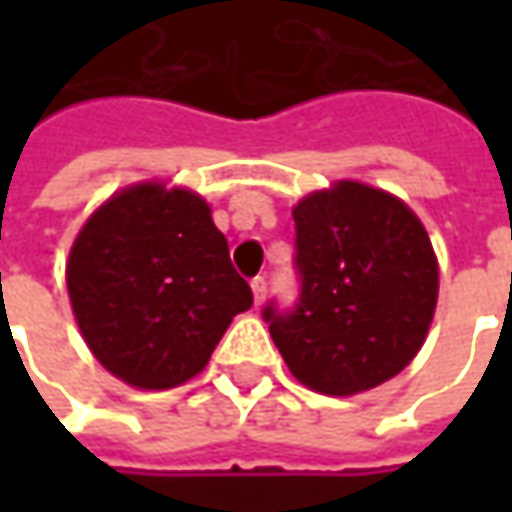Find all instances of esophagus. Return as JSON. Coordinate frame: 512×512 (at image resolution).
I'll use <instances>...</instances> for the list:
<instances>
[{"mask_svg":"<svg viewBox=\"0 0 512 512\" xmlns=\"http://www.w3.org/2000/svg\"><path fill=\"white\" fill-rule=\"evenodd\" d=\"M250 287H253V302H256V305H262V302H265V296H267V279H265V276H256V279L250 282Z\"/></svg>","mask_w":512,"mask_h":512,"instance_id":"esophagus-1","label":"esophagus"}]
</instances>
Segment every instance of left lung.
<instances>
[{
	"instance_id": "obj_1",
	"label": "left lung",
	"mask_w": 512,
	"mask_h": 512,
	"mask_svg": "<svg viewBox=\"0 0 512 512\" xmlns=\"http://www.w3.org/2000/svg\"><path fill=\"white\" fill-rule=\"evenodd\" d=\"M299 299L262 310L290 373L316 393L353 396L402 373L439 296L422 222L396 196L339 182L293 210Z\"/></svg>"
}]
</instances>
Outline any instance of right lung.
I'll use <instances>...</instances> for the list:
<instances>
[{
  "mask_svg": "<svg viewBox=\"0 0 512 512\" xmlns=\"http://www.w3.org/2000/svg\"><path fill=\"white\" fill-rule=\"evenodd\" d=\"M68 293L93 356L142 390L193 379L253 290L210 207L190 190L136 185L76 236Z\"/></svg>",
  "mask_w": 512,
  "mask_h": 512,
  "instance_id": "right-lung-1",
  "label": "right lung"
}]
</instances>
